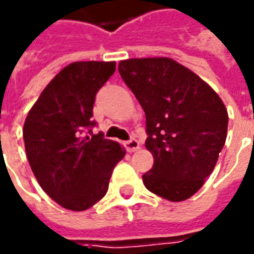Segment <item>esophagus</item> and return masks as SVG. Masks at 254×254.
<instances>
[{
	"label": "esophagus",
	"instance_id": "obj_1",
	"mask_svg": "<svg viewBox=\"0 0 254 254\" xmlns=\"http://www.w3.org/2000/svg\"><path fill=\"white\" fill-rule=\"evenodd\" d=\"M125 147H127L129 153H133V151H136V150L140 147V143L136 140V139H130V140H127L125 143Z\"/></svg>",
	"mask_w": 254,
	"mask_h": 254
}]
</instances>
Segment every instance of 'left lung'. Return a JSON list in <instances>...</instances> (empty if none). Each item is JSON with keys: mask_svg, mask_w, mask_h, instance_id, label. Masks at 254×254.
<instances>
[{"mask_svg": "<svg viewBox=\"0 0 254 254\" xmlns=\"http://www.w3.org/2000/svg\"><path fill=\"white\" fill-rule=\"evenodd\" d=\"M118 70L146 114V149L154 164L143 184L171 201L189 199L213 172L225 144L228 113L222 100L171 58H132L121 61Z\"/></svg>", "mask_w": 254, "mask_h": 254, "instance_id": "1", "label": "left lung"}]
</instances>
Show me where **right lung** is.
Segmentation results:
<instances>
[{"label": "right lung", "mask_w": 254, "mask_h": 254, "mask_svg": "<svg viewBox=\"0 0 254 254\" xmlns=\"http://www.w3.org/2000/svg\"><path fill=\"white\" fill-rule=\"evenodd\" d=\"M114 72L115 62L70 64L26 117L23 140L33 174L51 199L72 211L87 210L104 197L114 167L125 156L120 143L91 132L96 94Z\"/></svg>", "instance_id": "1"}]
</instances>
